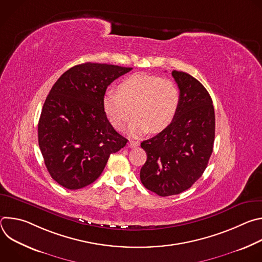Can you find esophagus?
I'll return each instance as SVG.
<instances>
[{
	"instance_id": "1",
	"label": "esophagus",
	"mask_w": 262,
	"mask_h": 262,
	"mask_svg": "<svg viewBox=\"0 0 262 262\" xmlns=\"http://www.w3.org/2000/svg\"><path fill=\"white\" fill-rule=\"evenodd\" d=\"M139 145H140V143H139L138 141L129 140V142H128V147H130V148H135V147H137V146H139Z\"/></svg>"
}]
</instances>
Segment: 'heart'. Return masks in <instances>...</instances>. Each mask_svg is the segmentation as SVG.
<instances>
[{
    "label": "heart",
    "instance_id": "b5f03b06",
    "mask_svg": "<svg viewBox=\"0 0 262 262\" xmlns=\"http://www.w3.org/2000/svg\"><path fill=\"white\" fill-rule=\"evenodd\" d=\"M179 102L180 93L174 82L136 73L119 84L118 92L107 91L102 105L108 122L117 129H122L134 114L136 118L128 130L136 137L167 128L176 116Z\"/></svg>",
    "mask_w": 262,
    "mask_h": 262
}]
</instances>
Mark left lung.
<instances>
[{"mask_svg": "<svg viewBox=\"0 0 262 262\" xmlns=\"http://www.w3.org/2000/svg\"><path fill=\"white\" fill-rule=\"evenodd\" d=\"M180 102L171 124L143 141L147 160L140 171L146 189L159 196L177 195L201 177L213 150L214 108L204 86L191 74L173 70Z\"/></svg>", "mask_w": 262, "mask_h": 262, "instance_id": "1", "label": "left lung"}]
</instances>
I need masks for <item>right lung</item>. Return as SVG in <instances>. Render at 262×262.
Here are the masks:
<instances>
[{"mask_svg": "<svg viewBox=\"0 0 262 262\" xmlns=\"http://www.w3.org/2000/svg\"><path fill=\"white\" fill-rule=\"evenodd\" d=\"M132 67L87 62L65 71L52 87L38 122L46 167L60 185L79 190L94 182L127 140L103 111L107 86Z\"/></svg>", "mask_w": 262, "mask_h": 262, "instance_id": "obj_1", "label": "right lung"}]
</instances>
